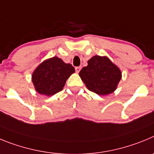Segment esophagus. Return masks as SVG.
Instances as JSON below:
<instances>
[{
	"label": "esophagus",
	"instance_id": "obj_1",
	"mask_svg": "<svg viewBox=\"0 0 154 154\" xmlns=\"http://www.w3.org/2000/svg\"><path fill=\"white\" fill-rule=\"evenodd\" d=\"M80 70H81V67H75V70L77 73H79V72L80 71Z\"/></svg>",
	"mask_w": 154,
	"mask_h": 154
}]
</instances>
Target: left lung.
Listing matches in <instances>:
<instances>
[{
	"instance_id": "left-lung-1",
	"label": "left lung",
	"mask_w": 154,
	"mask_h": 154,
	"mask_svg": "<svg viewBox=\"0 0 154 154\" xmlns=\"http://www.w3.org/2000/svg\"><path fill=\"white\" fill-rule=\"evenodd\" d=\"M89 91L99 95L113 93L121 79L120 69L106 57L94 56L79 73Z\"/></svg>"
}]
</instances>
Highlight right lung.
Masks as SVG:
<instances>
[{
	"instance_id": "obj_1",
	"label": "right lung",
	"mask_w": 154,
	"mask_h": 154,
	"mask_svg": "<svg viewBox=\"0 0 154 154\" xmlns=\"http://www.w3.org/2000/svg\"><path fill=\"white\" fill-rule=\"evenodd\" d=\"M75 69L57 57L43 61L32 74V82L35 90L41 94L51 96L62 91Z\"/></svg>"
}]
</instances>
